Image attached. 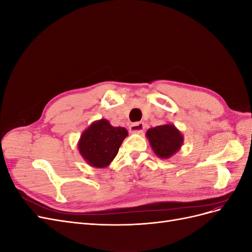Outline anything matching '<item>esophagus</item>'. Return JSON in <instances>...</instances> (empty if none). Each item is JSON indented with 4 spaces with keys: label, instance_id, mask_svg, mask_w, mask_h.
Segmentation results:
<instances>
[{
    "label": "esophagus",
    "instance_id": "34e87169",
    "mask_svg": "<svg viewBox=\"0 0 252 252\" xmlns=\"http://www.w3.org/2000/svg\"><path fill=\"white\" fill-rule=\"evenodd\" d=\"M144 124L143 123H133L130 127H129V131H130V133H133V134H140L144 131Z\"/></svg>",
    "mask_w": 252,
    "mask_h": 252
}]
</instances>
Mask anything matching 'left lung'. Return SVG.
<instances>
[{
	"label": "left lung",
	"mask_w": 252,
	"mask_h": 252,
	"mask_svg": "<svg viewBox=\"0 0 252 252\" xmlns=\"http://www.w3.org/2000/svg\"><path fill=\"white\" fill-rule=\"evenodd\" d=\"M146 138L152 151L159 158H169L181 149L184 136L173 124H164L149 128Z\"/></svg>",
	"instance_id": "obj_1"
}]
</instances>
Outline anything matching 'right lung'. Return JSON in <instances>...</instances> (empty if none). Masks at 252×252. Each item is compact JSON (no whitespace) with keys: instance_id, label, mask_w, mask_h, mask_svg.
Returning <instances> with one entry per match:
<instances>
[{"instance_id":"right-lung-1","label":"right lung","mask_w":252,"mask_h":252,"mask_svg":"<svg viewBox=\"0 0 252 252\" xmlns=\"http://www.w3.org/2000/svg\"><path fill=\"white\" fill-rule=\"evenodd\" d=\"M128 135L124 127H114L108 120L91 123L80 136L78 149L85 162L94 168H105L117 157L122 143Z\"/></svg>"}]
</instances>
